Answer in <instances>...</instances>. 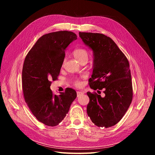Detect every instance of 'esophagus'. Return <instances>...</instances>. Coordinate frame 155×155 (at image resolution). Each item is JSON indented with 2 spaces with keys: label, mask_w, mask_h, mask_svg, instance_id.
Masks as SVG:
<instances>
[{
  "label": "esophagus",
  "mask_w": 155,
  "mask_h": 155,
  "mask_svg": "<svg viewBox=\"0 0 155 155\" xmlns=\"http://www.w3.org/2000/svg\"><path fill=\"white\" fill-rule=\"evenodd\" d=\"M84 93V91H77V97H78L79 96H81V94H83Z\"/></svg>",
  "instance_id": "esophagus-1"
}]
</instances>
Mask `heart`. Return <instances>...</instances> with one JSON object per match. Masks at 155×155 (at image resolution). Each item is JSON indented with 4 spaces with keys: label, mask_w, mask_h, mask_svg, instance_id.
I'll return each instance as SVG.
<instances>
[{
    "label": "heart",
    "mask_w": 155,
    "mask_h": 155,
    "mask_svg": "<svg viewBox=\"0 0 155 155\" xmlns=\"http://www.w3.org/2000/svg\"><path fill=\"white\" fill-rule=\"evenodd\" d=\"M73 56L75 57L79 62H82V61L85 59H87L88 57V52L84 48H78L74 49L73 51ZM74 84L76 86H80L81 85V81H79L78 79L75 78L74 79L73 81Z\"/></svg>",
    "instance_id": "heart-1"
}]
</instances>
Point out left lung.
Wrapping results in <instances>:
<instances>
[{
	"label": "left lung",
	"instance_id": "8db88e82",
	"mask_svg": "<svg viewBox=\"0 0 155 155\" xmlns=\"http://www.w3.org/2000/svg\"><path fill=\"white\" fill-rule=\"evenodd\" d=\"M79 36L94 53L90 87L104 89L105 97L87 92V113L98 127L114 126L122 118L133 99L129 61L113 40L102 33L79 32Z\"/></svg>",
	"mask_w": 155,
	"mask_h": 155
}]
</instances>
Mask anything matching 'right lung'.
Returning a JSON list of instances; mask_svg holds the SVG:
<instances>
[{
  "instance_id": "obj_1",
  "label": "right lung",
  "mask_w": 155,
  "mask_h": 155,
  "mask_svg": "<svg viewBox=\"0 0 155 155\" xmlns=\"http://www.w3.org/2000/svg\"><path fill=\"white\" fill-rule=\"evenodd\" d=\"M75 33L60 31L38 38L25 58L22 73L25 102L39 122L54 127L66 116L77 97L74 89L68 87L59 95L50 89L57 81L65 57V49L75 41Z\"/></svg>"
}]
</instances>
